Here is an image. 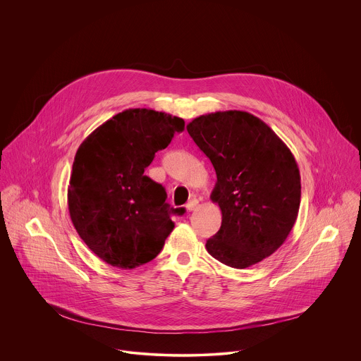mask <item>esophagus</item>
Listing matches in <instances>:
<instances>
[{
    "label": "esophagus",
    "instance_id": "1",
    "mask_svg": "<svg viewBox=\"0 0 361 361\" xmlns=\"http://www.w3.org/2000/svg\"><path fill=\"white\" fill-rule=\"evenodd\" d=\"M197 207H198V201H197L195 198L190 200V201L185 204V208H187V211H194Z\"/></svg>",
    "mask_w": 361,
    "mask_h": 361
}]
</instances>
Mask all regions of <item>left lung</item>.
Returning a JSON list of instances; mask_svg holds the SVG:
<instances>
[{
	"label": "left lung",
	"instance_id": "obj_1",
	"mask_svg": "<svg viewBox=\"0 0 361 361\" xmlns=\"http://www.w3.org/2000/svg\"><path fill=\"white\" fill-rule=\"evenodd\" d=\"M187 132L211 160V192L222 212L205 248L231 268L244 269L272 255L288 238L300 205L296 160L276 133L243 110L202 114Z\"/></svg>",
	"mask_w": 361,
	"mask_h": 361
}]
</instances>
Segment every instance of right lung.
<instances>
[{"mask_svg":"<svg viewBox=\"0 0 361 361\" xmlns=\"http://www.w3.org/2000/svg\"><path fill=\"white\" fill-rule=\"evenodd\" d=\"M184 120L152 109L117 113L79 146L68 187L75 229L106 264L133 269L154 259L174 228L161 184L145 176Z\"/></svg>","mask_w":361,"mask_h":361,"instance_id":"add662e5","label":"right lung"}]
</instances>
